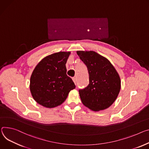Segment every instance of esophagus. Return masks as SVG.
I'll return each mask as SVG.
<instances>
[{"instance_id": "34e87169", "label": "esophagus", "mask_w": 149, "mask_h": 149, "mask_svg": "<svg viewBox=\"0 0 149 149\" xmlns=\"http://www.w3.org/2000/svg\"><path fill=\"white\" fill-rule=\"evenodd\" d=\"M72 79H73V81L74 82V83L75 84H77V78L76 77H73Z\"/></svg>"}]
</instances>
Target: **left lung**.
<instances>
[{"label":"left lung","mask_w":149,"mask_h":149,"mask_svg":"<svg viewBox=\"0 0 149 149\" xmlns=\"http://www.w3.org/2000/svg\"><path fill=\"white\" fill-rule=\"evenodd\" d=\"M77 53L87 66L89 75V84L78 90L82 103L94 111L109 107L120 89V78L115 68L95 52L77 51Z\"/></svg>","instance_id":"1"}]
</instances>
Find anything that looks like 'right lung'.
Segmentation results:
<instances>
[{
	"mask_svg": "<svg viewBox=\"0 0 149 149\" xmlns=\"http://www.w3.org/2000/svg\"><path fill=\"white\" fill-rule=\"evenodd\" d=\"M70 52H59L40 61L30 78V91L40 104L52 108L61 104L69 92L75 88L72 79L66 75V63Z\"/></svg>",
	"mask_w": 149,
	"mask_h": 149,
	"instance_id": "add662e5",
	"label": "right lung"
}]
</instances>
